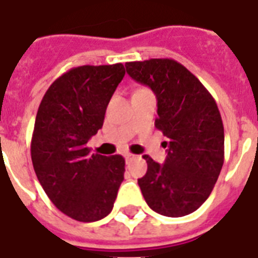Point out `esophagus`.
Listing matches in <instances>:
<instances>
[{"mask_svg": "<svg viewBox=\"0 0 258 258\" xmlns=\"http://www.w3.org/2000/svg\"><path fill=\"white\" fill-rule=\"evenodd\" d=\"M124 158H125V162L128 163L130 161H133L134 158H135V155H134V154H131V153H128V154H125Z\"/></svg>", "mask_w": 258, "mask_h": 258, "instance_id": "1", "label": "esophagus"}]
</instances>
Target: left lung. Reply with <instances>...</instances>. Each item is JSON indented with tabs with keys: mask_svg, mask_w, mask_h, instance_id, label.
<instances>
[{
	"mask_svg": "<svg viewBox=\"0 0 258 258\" xmlns=\"http://www.w3.org/2000/svg\"><path fill=\"white\" fill-rule=\"evenodd\" d=\"M125 70L153 89L158 100L155 127L169 138L163 165L143 157L147 172L138 179L142 194L162 216H187L208 200L224 165V124L216 100L172 58L125 62Z\"/></svg>",
	"mask_w": 258,
	"mask_h": 258,
	"instance_id": "8db88e82",
	"label": "left lung"
}]
</instances>
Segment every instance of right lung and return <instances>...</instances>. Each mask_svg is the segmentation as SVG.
I'll return each mask as SVG.
<instances>
[{
	"instance_id": "obj_1",
	"label": "right lung",
	"mask_w": 258,
	"mask_h": 258,
	"mask_svg": "<svg viewBox=\"0 0 258 258\" xmlns=\"http://www.w3.org/2000/svg\"><path fill=\"white\" fill-rule=\"evenodd\" d=\"M124 74L120 62L72 68L38 107L30 143L34 172L52 204L80 222L108 216L124 179V158L91 154L87 146Z\"/></svg>"
}]
</instances>
